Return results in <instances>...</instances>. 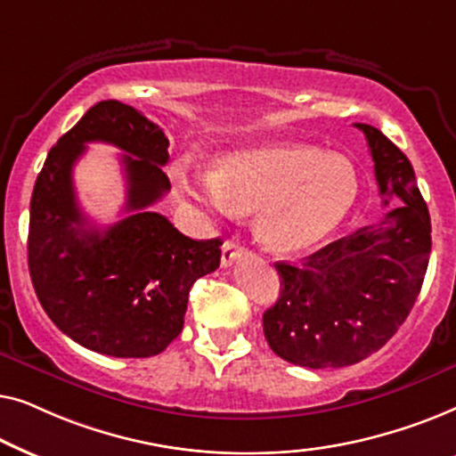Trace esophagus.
Segmentation results:
<instances>
[{"mask_svg": "<svg viewBox=\"0 0 456 456\" xmlns=\"http://www.w3.org/2000/svg\"><path fill=\"white\" fill-rule=\"evenodd\" d=\"M245 253H247V248L240 247L239 242L226 240V242H224V247H222V265L230 267L236 259H240Z\"/></svg>", "mask_w": 456, "mask_h": 456, "instance_id": "obj_1", "label": "esophagus"}]
</instances>
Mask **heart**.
<instances>
[{
  "label": "heart",
  "mask_w": 456,
  "mask_h": 456,
  "mask_svg": "<svg viewBox=\"0 0 456 456\" xmlns=\"http://www.w3.org/2000/svg\"><path fill=\"white\" fill-rule=\"evenodd\" d=\"M183 195L208 214H255V232L280 255L311 251L351 216L357 167L340 153L289 141H264L217 159L214 172L180 183Z\"/></svg>",
  "instance_id": "1"
}]
</instances>
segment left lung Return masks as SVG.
Wrapping results in <instances>:
<instances>
[{
  "instance_id": "left-lung-1",
  "label": "left lung",
  "mask_w": 456,
  "mask_h": 456,
  "mask_svg": "<svg viewBox=\"0 0 456 456\" xmlns=\"http://www.w3.org/2000/svg\"><path fill=\"white\" fill-rule=\"evenodd\" d=\"M354 126L370 145L384 205L396 208L301 265L276 264L280 298L264 314L265 340L309 370L354 365L379 351L413 309L432 251L429 211L407 155L370 124Z\"/></svg>"
}]
</instances>
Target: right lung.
<instances>
[{"label": "right lung", "instance_id": "1", "mask_svg": "<svg viewBox=\"0 0 456 456\" xmlns=\"http://www.w3.org/2000/svg\"><path fill=\"white\" fill-rule=\"evenodd\" d=\"M122 148L127 205L102 229L77 208L71 170L86 142ZM167 136L141 111L99 102L47 153L30 197L28 272L55 326L110 357L159 354L184 326L189 290L220 267L222 240H192L151 211L170 191Z\"/></svg>", "mask_w": 456, "mask_h": 456}]
</instances>
